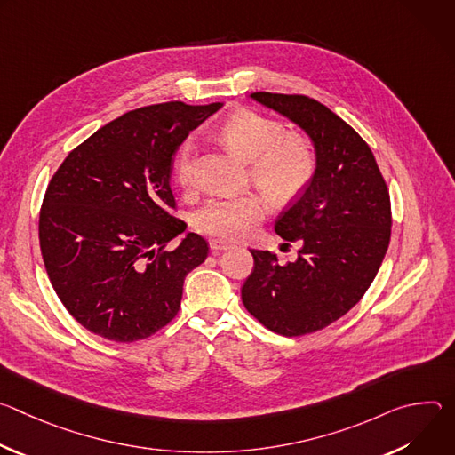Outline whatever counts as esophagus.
I'll use <instances>...</instances> for the list:
<instances>
[{"label":"esophagus","mask_w":455,"mask_h":455,"mask_svg":"<svg viewBox=\"0 0 455 455\" xmlns=\"http://www.w3.org/2000/svg\"><path fill=\"white\" fill-rule=\"evenodd\" d=\"M209 244H211V250H212V251H225V250L230 248V244L225 243V241H221V239H211Z\"/></svg>","instance_id":"1"}]
</instances>
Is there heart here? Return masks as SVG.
Returning a JSON list of instances; mask_svg holds the SVG:
<instances>
[{"label": "heart", "mask_w": 455, "mask_h": 455, "mask_svg": "<svg viewBox=\"0 0 455 455\" xmlns=\"http://www.w3.org/2000/svg\"><path fill=\"white\" fill-rule=\"evenodd\" d=\"M221 139L243 160L250 162L251 176L277 202H288L309 185L316 171L313 144L297 133L284 135V127L250 109L227 118ZM196 146L185 140L176 156V178L187 187L194 174ZM270 211L261 194L211 200L196 216L200 232L221 241H239L253 235L257 225Z\"/></svg>", "instance_id": "1"}]
</instances>
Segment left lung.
<instances>
[{"label": "left lung", "mask_w": 455, "mask_h": 455, "mask_svg": "<svg viewBox=\"0 0 455 455\" xmlns=\"http://www.w3.org/2000/svg\"><path fill=\"white\" fill-rule=\"evenodd\" d=\"M250 99L302 129L316 171L275 221L284 241H300L299 259L281 267L277 253L250 250L253 272L241 299L279 335L315 333L344 316L374 281L391 241V198L369 146L330 108L304 95L257 92Z\"/></svg>", "instance_id": "obj_1"}]
</instances>
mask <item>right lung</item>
I'll return each mask as SVG.
<instances>
[{
    "instance_id": "obj_1",
    "label": "right lung",
    "mask_w": 455,
    "mask_h": 455,
    "mask_svg": "<svg viewBox=\"0 0 455 455\" xmlns=\"http://www.w3.org/2000/svg\"><path fill=\"white\" fill-rule=\"evenodd\" d=\"M223 102H165L129 111L86 139L48 183L39 244L50 283L88 331L151 337L180 309L183 281L209 243L171 216L172 156Z\"/></svg>"
}]
</instances>
